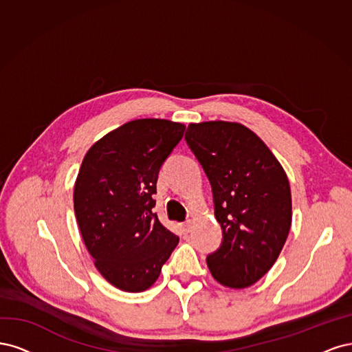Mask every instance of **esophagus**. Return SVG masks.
Here are the masks:
<instances>
[{
    "mask_svg": "<svg viewBox=\"0 0 352 352\" xmlns=\"http://www.w3.org/2000/svg\"><path fill=\"white\" fill-rule=\"evenodd\" d=\"M191 230H192V225H191L190 221L181 223V231H183V234H190Z\"/></svg>",
    "mask_w": 352,
    "mask_h": 352,
    "instance_id": "34e87169",
    "label": "esophagus"
}]
</instances>
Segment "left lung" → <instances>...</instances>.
I'll use <instances>...</instances> for the list:
<instances>
[{
  "mask_svg": "<svg viewBox=\"0 0 352 352\" xmlns=\"http://www.w3.org/2000/svg\"><path fill=\"white\" fill-rule=\"evenodd\" d=\"M186 140L210 181L223 240L208 256L228 288L252 287L278 260L292 221L288 177L256 133L240 122H191Z\"/></svg>",
  "mask_w": 352,
  "mask_h": 352,
  "instance_id": "left-lung-1",
  "label": "left lung"
}]
</instances>
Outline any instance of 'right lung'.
<instances>
[{
	"mask_svg": "<svg viewBox=\"0 0 352 352\" xmlns=\"http://www.w3.org/2000/svg\"><path fill=\"white\" fill-rule=\"evenodd\" d=\"M186 126L133 120L87 151L74 184V213L99 274L127 292L151 288L179 238L153 212L156 181Z\"/></svg>",
	"mask_w": 352,
	"mask_h": 352,
	"instance_id": "1",
	"label": "right lung"
}]
</instances>
